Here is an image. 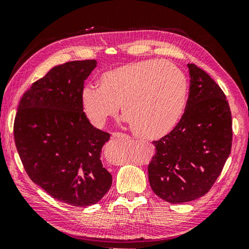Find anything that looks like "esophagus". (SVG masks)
<instances>
[{
    "instance_id": "obj_1",
    "label": "esophagus",
    "mask_w": 249,
    "mask_h": 249,
    "mask_svg": "<svg viewBox=\"0 0 249 249\" xmlns=\"http://www.w3.org/2000/svg\"><path fill=\"white\" fill-rule=\"evenodd\" d=\"M112 138L114 139H120V138H128V136L126 134L123 133H113L112 134Z\"/></svg>"
}]
</instances>
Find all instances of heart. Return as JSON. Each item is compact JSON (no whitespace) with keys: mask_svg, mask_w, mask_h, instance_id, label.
Listing matches in <instances>:
<instances>
[{"mask_svg":"<svg viewBox=\"0 0 249 249\" xmlns=\"http://www.w3.org/2000/svg\"><path fill=\"white\" fill-rule=\"evenodd\" d=\"M188 80L171 62L146 60L126 63L103 71L98 86L81 90L85 115L102 127L122 112L133 133L140 138L158 139L173 132L186 110Z\"/></svg>","mask_w":249,"mask_h":249,"instance_id":"obj_1","label":"heart"}]
</instances>
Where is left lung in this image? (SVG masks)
Returning a JSON list of instances; mask_svg holds the SVG:
<instances>
[{
	"mask_svg": "<svg viewBox=\"0 0 249 249\" xmlns=\"http://www.w3.org/2000/svg\"><path fill=\"white\" fill-rule=\"evenodd\" d=\"M191 87L183 119L173 132L153 142L148 165L153 193L171 203L195 200L209 192L231 152L232 116L218 84L187 64Z\"/></svg>",
	"mask_w": 249,
	"mask_h": 249,
	"instance_id": "left-lung-1",
	"label": "left lung"
}]
</instances>
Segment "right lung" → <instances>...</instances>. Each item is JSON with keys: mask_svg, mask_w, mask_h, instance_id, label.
<instances>
[{"mask_svg": "<svg viewBox=\"0 0 249 249\" xmlns=\"http://www.w3.org/2000/svg\"><path fill=\"white\" fill-rule=\"evenodd\" d=\"M96 66L86 60L53 67L24 93L14 122L15 144L30 179L75 207L94 205L112 185L101 162L110 134L90 124L80 103Z\"/></svg>", "mask_w": 249, "mask_h": 249, "instance_id": "obj_1", "label": "right lung"}]
</instances>
